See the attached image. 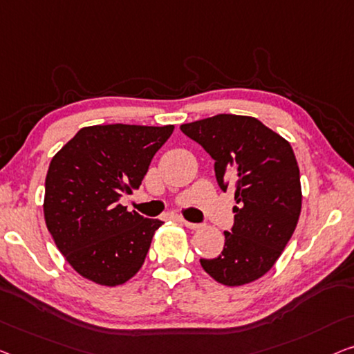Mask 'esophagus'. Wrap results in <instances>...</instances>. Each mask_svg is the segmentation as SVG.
<instances>
[{
    "mask_svg": "<svg viewBox=\"0 0 354 354\" xmlns=\"http://www.w3.org/2000/svg\"><path fill=\"white\" fill-rule=\"evenodd\" d=\"M183 221V224L186 225L187 229H192V230H197V229H200V224H195V223H189V221H186V219H181Z\"/></svg>",
    "mask_w": 354,
    "mask_h": 354,
    "instance_id": "esophagus-1",
    "label": "esophagus"
}]
</instances>
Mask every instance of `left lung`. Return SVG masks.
I'll use <instances>...</instances> for the list:
<instances>
[{
    "label": "left lung",
    "mask_w": 354,
    "mask_h": 354,
    "mask_svg": "<svg viewBox=\"0 0 354 354\" xmlns=\"http://www.w3.org/2000/svg\"><path fill=\"white\" fill-rule=\"evenodd\" d=\"M181 131L214 159L219 187L235 191L234 227L224 250L200 259L224 286H243L275 266L302 208L300 173L291 145L250 115L218 114L183 124Z\"/></svg>",
    "instance_id": "1"
}]
</instances>
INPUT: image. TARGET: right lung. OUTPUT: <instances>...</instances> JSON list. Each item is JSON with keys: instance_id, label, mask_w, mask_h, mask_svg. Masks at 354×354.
Returning <instances> with one entry per match:
<instances>
[{"instance_id": "right-lung-1", "label": "right lung", "mask_w": 354, "mask_h": 354, "mask_svg": "<svg viewBox=\"0 0 354 354\" xmlns=\"http://www.w3.org/2000/svg\"><path fill=\"white\" fill-rule=\"evenodd\" d=\"M173 125L84 127L52 157L44 219L57 248L79 275L119 286L143 267L162 225L130 213L119 200L141 186Z\"/></svg>"}]
</instances>
